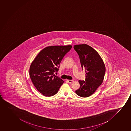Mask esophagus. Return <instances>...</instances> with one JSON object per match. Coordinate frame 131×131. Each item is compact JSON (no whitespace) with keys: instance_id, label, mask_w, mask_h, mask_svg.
Masks as SVG:
<instances>
[{"instance_id":"esophagus-1","label":"esophagus","mask_w":131,"mask_h":131,"mask_svg":"<svg viewBox=\"0 0 131 131\" xmlns=\"http://www.w3.org/2000/svg\"><path fill=\"white\" fill-rule=\"evenodd\" d=\"M68 83H73V80H68Z\"/></svg>"}]
</instances>
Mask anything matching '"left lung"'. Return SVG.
Returning a JSON list of instances; mask_svg holds the SVG:
<instances>
[{
    "instance_id": "left-lung-1",
    "label": "left lung",
    "mask_w": 131,
    "mask_h": 131,
    "mask_svg": "<svg viewBox=\"0 0 131 131\" xmlns=\"http://www.w3.org/2000/svg\"><path fill=\"white\" fill-rule=\"evenodd\" d=\"M73 48L79 55L82 68L86 73L85 81H78L80 87L75 93L81 97H89L103 83L105 65L98 53L90 46L81 44L75 45Z\"/></svg>"
}]
</instances>
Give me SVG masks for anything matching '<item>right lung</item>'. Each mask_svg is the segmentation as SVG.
<instances>
[{
	"instance_id": "add662e5",
	"label": "right lung",
	"mask_w": 131,
	"mask_h": 131,
	"mask_svg": "<svg viewBox=\"0 0 131 131\" xmlns=\"http://www.w3.org/2000/svg\"><path fill=\"white\" fill-rule=\"evenodd\" d=\"M72 45L47 47L38 53L31 63L29 75L37 90L45 96L58 93L63 81L54 73L58 72L63 58L72 48Z\"/></svg>"
}]
</instances>
